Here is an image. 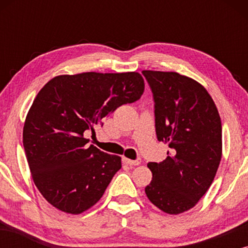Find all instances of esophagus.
<instances>
[{"instance_id":"obj_1","label":"esophagus","mask_w":248,"mask_h":248,"mask_svg":"<svg viewBox=\"0 0 248 248\" xmlns=\"http://www.w3.org/2000/svg\"><path fill=\"white\" fill-rule=\"evenodd\" d=\"M123 161L125 164L130 165V166H139L141 164V159H137V160H132V159H127V158H123Z\"/></svg>"}]
</instances>
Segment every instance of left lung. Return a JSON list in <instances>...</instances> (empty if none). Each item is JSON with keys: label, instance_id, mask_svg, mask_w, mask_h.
<instances>
[{"label": "left lung", "instance_id": "obj_1", "mask_svg": "<svg viewBox=\"0 0 248 248\" xmlns=\"http://www.w3.org/2000/svg\"><path fill=\"white\" fill-rule=\"evenodd\" d=\"M154 93L155 133L171 152L149 162L145 194L168 215L196 205L211 186L222 155L221 120L215 101L198 81L177 72L142 71Z\"/></svg>", "mask_w": 248, "mask_h": 248}]
</instances>
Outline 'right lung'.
<instances>
[{"instance_id":"right-lung-1","label":"right lung","mask_w":248,"mask_h":248,"mask_svg":"<svg viewBox=\"0 0 248 248\" xmlns=\"http://www.w3.org/2000/svg\"><path fill=\"white\" fill-rule=\"evenodd\" d=\"M143 91L144 80L138 72L64 74L40 89L22 138L33 183L47 202L80 215L99 201L122 160L88 147L83 133L94 132L104 117L140 99Z\"/></svg>"}]
</instances>
